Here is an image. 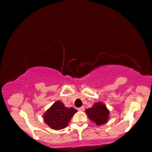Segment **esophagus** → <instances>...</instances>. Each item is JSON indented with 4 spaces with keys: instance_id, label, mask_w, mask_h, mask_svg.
I'll use <instances>...</instances> for the list:
<instances>
[{
    "instance_id": "34e87169",
    "label": "esophagus",
    "mask_w": 152,
    "mask_h": 152,
    "mask_svg": "<svg viewBox=\"0 0 152 152\" xmlns=\"http://www.w3.org/2000/svg\"><path fill=\"white\" fill-rule=\"evenodd\" d=\"M77 110L78 111H84V107L82 106V107H80L77 108Z\"/></svg>"
}]
</instances>
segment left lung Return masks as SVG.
<instances>
[{"mask_svg": "<svg viewBox=\"0 0 152 152\" xmlns=\"http://www.w3.org/2000/svg\"><path fill=\"white\" fill-rule=\"evenodd\" d=\"M86 113L91 121L97 125L106 124L109 118L110 111L102 102L95 103L91 108L86 110Z\"/></svg>", "mask_w": 152, "mask_h": 152, "instance_id": "1", "label": "left lung"}]
</instances>
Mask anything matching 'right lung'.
Here are the masks:
<instances>
[{
  "label": "right lung",
  "mask_w": 152,
  "mask_h": 152,
  "mask_svg": "<svg viewBox=\"0 0 152 152\" xmlns=\"http://www.w3.org/2000/svg\"><path fill=\"white\" fill-rule=\"evenodd\" d=\"M77 110L73 107H66L64 103L57 101L44 114L45 122L53 129H61L68 126L72 116Z\"/></svg>",
  "instance_id": "right-lung-1"
}]
</instances>
